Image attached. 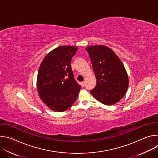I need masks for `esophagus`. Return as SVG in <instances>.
<instances>
[{
	"label": "esophagus",
	"instance_id": "esophagus-1",
	"mask_svg": "<svg viewBox=\"0 0 158 158\" xmlns=\"http://www.w3.org/2000/svg\"><path fill=\"white\" fill-rule=\"evenodd\" d=\"M81 85H82V87H84L85 86V82L84 81H83V82H81Z\"/></svg>",
	"mask_w": 158,
	"mask_h": 158
}]
</instances>
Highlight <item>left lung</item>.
Segmentation results:
<instances>
[{"label":"left lung","mask_w":158,"mask_h":158,"mask_svg":"<svg viewBox=\"0 0 158 158\" xmlns=\"http://www.w3.org/2000/svg\"><path fill=\"white\" fill-rule=\"evenodd\" d=\"M97 80L91 94L100 102L113 105L125 95L129 85L125 67L118 56L105 46L85 48Z\"/></svg>","instance_id":"1"}]
</instances>
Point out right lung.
<instances>
[{
  "instance_id": "obj_1",
  "label": "right lung",
  "mask_w": 158,
  "mask_h": 158,
  "mask_svg": "<svg viewBox=\"0 0 158 158\" xmlns=\"http://www.w3.org/2000/svg\"><path fill=\"white\" fill-rule=\"evenodd\" d=\"M76 46H60L51 51L40 64L37 80L42 101L51 109L63 112L76 100L81 86L74 77L71 62Z\"/></svg>"
}]
</instances>
